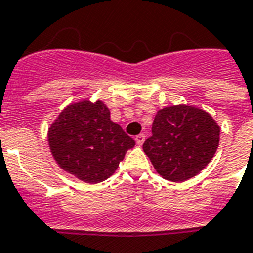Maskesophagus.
Here are the masks:
<instances>
[{
  "label": "esophagus",
  "mask_w": 253,
  "mask_h": 253,
  "mask_svg": "<svg viewBox=\"0 0 253 253\" xmlns=\"http://www.w3.org/2000/svg\"><path fill=\"white\" fill-rule=\"evenodd\" d=\"M135 140H136V144L137 145H141V144H143V143H144V140H145V135H144V133H139V135H137V136L135 137Z\"/></svg>",
  "instance_id": "34e87169"
}]
</instances>
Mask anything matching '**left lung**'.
Returning a JSON list of instances; mask_svg holds the SVG:
<instances>
[{"instance_id": "left-lung-1", "label": "left lung", "mask_w": 253, "mask_h": 253, "mask_svg": "<svg viewBox=\"0 0 253 253\" xmlns=\"http://www.w3.org/2000/svg\"><path fill=\"white\" fill-rule=\"evenodd\" d=\"M218 141L219 127L208 113L176 105L159 110L143 149L160 175L184 182L208 165Z\"/></svg>"}]
</instances>
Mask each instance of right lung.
<instances>
[{
	"label": "right lung",
	"instance_id": "add662e5",
	"mask_svg": "<svg viewBox=\"0 0 253 253\" xmlns=\"http://www.w3.org/2000/svg\"><path fill=\"white\" fill-rule=\"evenodd\" d=\"M53 157L63 170L87 183H98L112 175L135 145L101 101L69 105L48 133Z\"/></svg>",
	"mask_w": 253,
	"mask_h": 253
}]
</instances>
